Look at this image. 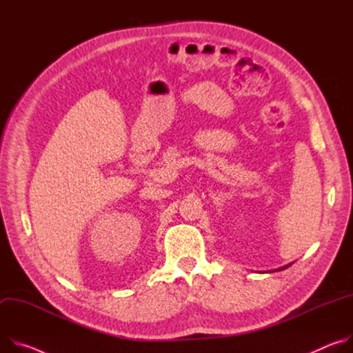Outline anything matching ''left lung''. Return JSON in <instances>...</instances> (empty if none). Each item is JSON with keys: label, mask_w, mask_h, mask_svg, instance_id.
Segmentation results:
<instances>
[{"label": "left lung", "mask_w": 353, "mask_h": 353, "mask_svg": "<svg viewBox=\"0 0 353 353\" xmlns=\"http://www.w3.org/2000/svg\"><path fill=\"white\" fill-rule=\"evenodd\" d=\"M290 265H286V266H282V268H279V269H276V270H283V269H286V268H289Z\"/></svg>", "instance_id": "8db88e82"}]
</instances>
